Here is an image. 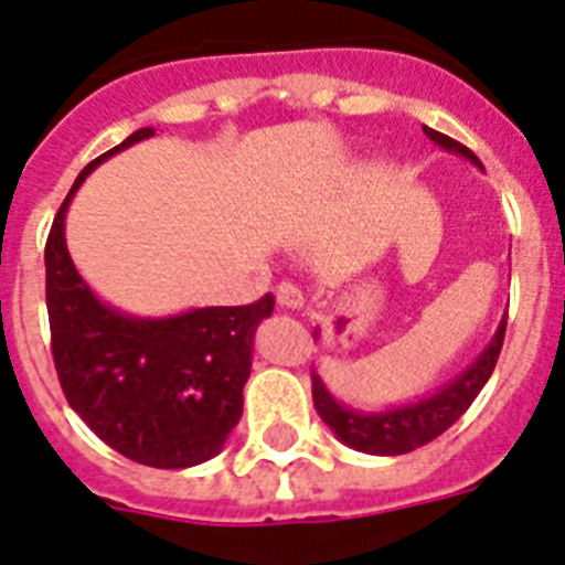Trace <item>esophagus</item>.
Instances as JSON below:
<instances>
[{
	"instance_id": "34e87169",
	"label": "esophagus",
	"mask_w": 565,
	"mask_h": 565,
	"mask_svg": "<svg viewBox=\"0 0 565 565\" xmlns=\"http://www.w3.org/2000/svg\"><path fill=\"white\" fill-rule=\"evenodd\" d=\"M276 298L284 310H301L303 307V292L292 281H281L276 287Z\"/></svg>"
}]
</instances>
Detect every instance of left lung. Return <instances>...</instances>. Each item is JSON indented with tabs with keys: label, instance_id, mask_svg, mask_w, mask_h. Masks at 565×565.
I'll return each instance as SVG.
<instances>
[{
	"label": "left lung",
	"instance_id": "8db88e82",
	"mask_svg": "<svg viewBox=\"0 0 565 565\" xmlns=\"http://www.w3.org/2000/svg\"><path fill=\"white\" fill-rule=\"evenodd\" d=\"M424 134L435 145L444 147L446 153L463 156L466 161H472L475 167L483 170L478 156L469 147L460 145V141L449 139V136L438 134L431 127H424ZM503 335H507V316L500 318L498 332L487 343V350L480 352L455 381H449V384L440 386L431 395H426V398L412 401V404L392 406V409L384 412L352 409V406H343L341 401L332 398V392L327 390V384H323L316 370H312V401H316V409L321 415V420L335 431V438L341 444L352 446V449L366 455H406L412 449H418V446L435 440L438 435H444L472 406V401L478 398V392L487 386L489 375L494 372L500 347H503Z\"/></svg>",
	"mask_w": 565,
	"mask_h": 565
}]
</instances>
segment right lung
I'll list each match as a JSON object with an SVG mask.
<instances>
[{"label": "right lung", "mask_w": 565, "mask_h": 565, "mask_svg": "<svg viewBox=\"0 0 565 565\" xmlns=\"http://www.w3.org/2000/svg\"><path fill=\"white\" fill-rule=\"evenodd\" d=\"M141 127L78 173L45 244L51 350L67 404L110 449L156 469L215 458L244 409L255 330L276 298L139 318L99 301L67 253L65 215L82 181L110 156L150 139Z\"/></svg>", "instance_id": "1"}]
</instances>
